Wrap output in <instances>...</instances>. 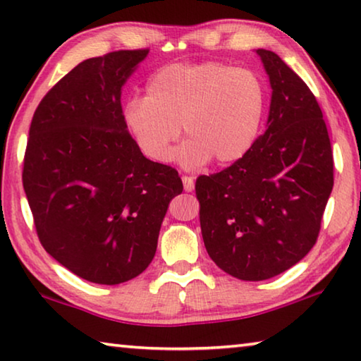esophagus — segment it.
Here are the masks:
<instances>
[{"mask_svg":"<svg viewBox=\"0 0 361 361\" xmlns=\"http://www.w3.org/2000/svg\"><path fill=\"white\" fill-rule=\"evenodd\" d=\"M181 181H183V188H185V191L186 192H191L192 189H194V178H192V176L183 175L181 176Z\"/></svg>","mask_w":361,"mask_h":361,"instance_id":"obj_1","label":"esophagus"}]
</instances>
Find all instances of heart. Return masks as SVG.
Wrapping results in <instances>:
<instances>
[{
    "label": "heart",
    "mask_w": 361,
    "mask_h": 361,
    "mask_svg": "<svg viewBox=\"0 0 361 361\" xmlns=\"http://www.w3.org/2000/svg\"><path fill=\"white\" fill-rule=\"evenodd\" d=\"M148 97L126 103L122 119L138 149L154 162L176 151L181 167L197 169L216 159L229 166L245 157L258 140L266 94L255 73L205 62L170 65L159 70L146 87Z\"/></svg>",
    "instance_id": "obj_1"
}]
</instances>
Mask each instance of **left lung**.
Segmentation results:
<instances>
[{"label":"left lung","instance_id":"obj_1","mask_svg":"<svg viewBox=\"0 0 361 361\" xmlns=\"http://www.w3.org/2000/svg\"><path fill=\"white\" fill-rule=\"evenodd\" d=\"M271 82L266 132L231 167L195 181L200 229L215 264L259 282L301 261L333 189V152L314 94L276 52L256 49Z\"/></svg>","mask_w":361,"mask_h":361}]
</instances>
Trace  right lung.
Returning <instances> with one entry per match:
<instances>
[{
	"mask_svg": "<svg viewBox=\"0 0 361 361\" xmlns=\"http://www.w3.org/2000/svg\"><path fill=\"white\" fill-rule=\"evenodd\" d=\"M149 51L87 59L36 108L23 159V189L46 252L92 283L118 285L156 255L175 169L143 156L122 119V85Z\"/></svg>",
	"mask_w": 361,
	"mask_h": 361,
	"instance_id": "add662e5",
	"label": "right lung"
}]
</instances>
